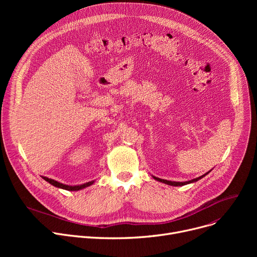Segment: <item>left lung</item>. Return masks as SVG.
<instances>
[{"label":"left lung","instance_id":"1","mask_svg":"<svg viewBox=\"0 0 257 257\" xmlns=\"http://www.w3.org/2000/svg\"><path fill=\"white\" fill-rule=\"evenodd\" d=\"M211 171V170H210ZM210 171H208L206 174H204V175H202V176H200V177H198V178H196V179H192V180H190V181H185V182H176V181H169V180H166V179H160V178H157V177H155V176H153V178L155 179V180H157V181H159V182H163V183H166V184H169V185H172V186H182V185H185V184H190V183H193V182H196V181H198V180H200L201 178H203L204 176H206V175L210 172Z\"/></svg>","mask_w":257,"mask_h":257}]
</instances>
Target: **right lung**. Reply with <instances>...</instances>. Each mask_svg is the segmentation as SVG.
<instances>
[{"mask_svg": "<svg viewBox=\"0 0 257 257\" xmlns=\"http://www.w3.org/2000/svg\"><path fill=\"white\" fill-rule=\"evenodd\" d=\"M47 182H49L50 184L56 186V187H59V188H62V190H66V191H79V190H82V188H85L89 185H91L94 181H89V182H86V183H83V184H80V185H66V184H63V183H60L56 180H53V179H50L48 177H43Z\"/></svg>", "mask_w": 257, "mask_h": 257, "instance_id": "right-lung-1", "label": "right lung"}]
</instances>
